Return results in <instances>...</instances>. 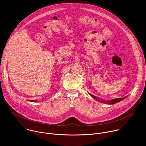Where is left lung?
<instances>
[{
    "label": "left lung",
    "instance_id": "8db88e82",
    "mask_svg": "<svg viewBox=\"0 0 146 146\" xmlns=\"http://www.w3.org/2000/svg\"><path fill=\"white\" fill-rule=\"evenodd\" d=\"M90 95L93 98H94L95 100H96L97 101L99 102H101V103H105V104H108V105H113V104H114V103H116L117 102H119L120 101H121L122 100L124 99L127 96L124 97V98H115V99H112V100H103L102 99H100L99 98H98L92 94H90Z\"/></svg>",
    "mask_w": 146,
    "mask_h": 146
}]
</instances>
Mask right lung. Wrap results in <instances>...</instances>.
Returning <instances> with one entry per match:
<instances>
[{"label": "right lung", "mask_w": 146, "mask_h": 146, "mask_svg": "<svg viewBox=\"0 0 146 146\" xmlns=\"http://www.w3.org/2000/svg\"><path fill=\"white\" fill-rule=\"evenodd\" d=\"M29 101H31V102H36L35 100H29Z\"/></svg>", "instance_id": "right-lung-1"}]
</instances>
